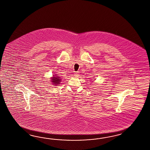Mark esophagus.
Segmentation results:
<instances>
[{
    "instance_id": "obj_1",
    "label": "esophagus",
    "mask_w": 150,
    "mask_h": 150,
    "mask_svg": "<svg viewBox=\"0 0 150 150\" xmlns=\"http://www.w3.org/2000/svg\"><path fill=\"white\" fill-rule=\"evenodd\" d=\"M79 73L78 72H75L74 73V76H75V77H78L79 76Z\"/></svg>"
}]
</instances>
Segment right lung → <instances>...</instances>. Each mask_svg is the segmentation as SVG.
Returning <instances> with one entry per match:
<instances>
[{
  "mask_svg": "<svg viewBox=\"0 0 150 150\" xmlns=\"http://www.w3.org/2000/svg\"><path fill=\"white\" fill-rule=\"evenodd\" d=\"M50 79L52 84L54 86L60 85L59 84H61V81H62V78L59 77L58 74L53 75V77H51Z\"/></svg>",
  "mask_w": 150,
  "mask_h": 150,
  "instance_id": "obj_1",
  "label": "right lung"
}]
</instances>
